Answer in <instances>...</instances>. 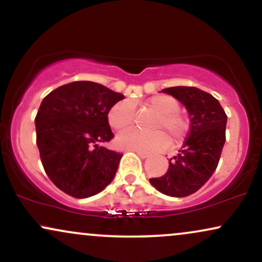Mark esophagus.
I'll use <instances>...</instances> for the list:
<instances>
[{"label":"esophagus","mask_w":262,"mask_h":262,"mask_svg":"<svg viewBox=\"0 0 262 262\" xmlns=\"http://www.w3.org/2000/svg\"><path fill=\"white\" fill-rule=\"evenodd\" d=\"M134 152H137L138 154V156H139V158H141V159H146L149 156V154H146V152H143V151H138V150H133Z\"/></svg>","instance_id":"1"}]
</instances>
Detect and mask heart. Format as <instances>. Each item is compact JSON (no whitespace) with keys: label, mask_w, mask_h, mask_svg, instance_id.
<instances>
[{"label":"heart","mask_w":262,"mask_h":262,"mask_svg":"<svg viewBox=\"0 0 262 262\" xmlns=\"http://www.w3.org/2000/svg\"><path fill=\"white\" fill-rule=\"evenodd\" d=\"M148 106L159 112L152 129L165 130L173 143H181L187 135L188 123L179 113V102L170 96L158 95L150 98ZM134 119V106L129 101L117 102L108 112V123L111 128L117 132L127 130L133 127ZM166 134L162 130L154 133H141L138 130L124 132L117 137V144L119 148L127 150H138L143 152L161 151L170 145V139Z\"/></svg>","instance_id":"1"}]
</instances>
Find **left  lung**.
<instances>
[{
    "label": "left lung",
    "instance_id": "obj_1",
    "mask_svg": "<svg viewBox=\"0 0 262 262\" xmlns=\"http://www.w3.org/2000/svg\"><path fill=\"white\" fill-rule=\"evenodd\" d=\"M187 108L191 128L182 150L170 159L169 170L150 183L164 194L186 197L209 180L218 166L225 143L227 114L217 98L191 86L164 89Z\"/></svg>",
    "mask_w": 262,
    "mask_h": 262
}]
</instances>
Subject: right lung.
Masks as SVG:
<instances>
[{
    "label": "right lung",
    "instance_id": "obj_1",
    "mask_svg": "<svg viewBox=\"0 0 262 262\" xmlns=\"http://www.w3.org/2000/svg\"><path fill=\"white\" fill-rule=\"evenodd\" d=\"M124 98L92 81H75L45 96L35 116L37 145L48 177L69 196L87 198L112 181L122 154L98 144L112 140L108 112Z\"/></svg>",
    "mask_w": 262,
    "mask_h": 262
}]
</instances>
